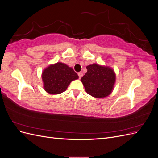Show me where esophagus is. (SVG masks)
I'll use <instances>...</instances> for the list:
<instances>
[{
    "label": "esophagus",
    "mask_w": 158,
    "mask_h": 158,
    "mask_svg": "<svg viewBox=\"0 0 158 158\" xmlns=\"http://www.w3.org/2000/svg\"><path fill=\"white\" fill-rule=\"evenodd\" d=\"M78 76H79V78H81L82 77V76H83V73H82V72H80V73H78Z\"/></svg>",
    "instance_id": "esophagus-1"
}]
</instances>
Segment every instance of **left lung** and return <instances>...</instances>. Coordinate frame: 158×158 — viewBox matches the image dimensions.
<instances>
[{
  "mask_svg": "<svg viewBox=\"0 0 158 158\" xmlns=\"http://www.w3.org/2000/svg\"><path fill=\"white\" fill-rule=\"evenodd\" d=\"M87 73L81 78L85 92L93 97L105 98L111 93L115 82L114 71L98 64L86 66Z\"/></svg>",
  "mask_w": 158,
  "mask_h": 158,
  "instance_id": "8db88e82",
  "label": "left lung"
}]
</instances>
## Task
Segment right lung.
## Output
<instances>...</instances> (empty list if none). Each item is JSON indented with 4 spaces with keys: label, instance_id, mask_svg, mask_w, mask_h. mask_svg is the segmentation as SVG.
I'll list each match as a JSON object with an SVG mask.
<instances>
[{
    "label": "right lung",
    "instance_id": "right-lung-1",
    "mask_svg": "<svg viewBox=\"0 0 158 158\" xmlns=\"http://www.w3.org/2000/svg\"><path fill=\"white\" fill-rule=\"evenodd\" d=\"M78 78L77 73L73 69L62 63L50 65L42 73L44 89L51 94L64 92L72 81Z\"/></svg>",
    "mask_w": 158,
    "mask_h": 158
}]
</instances>
